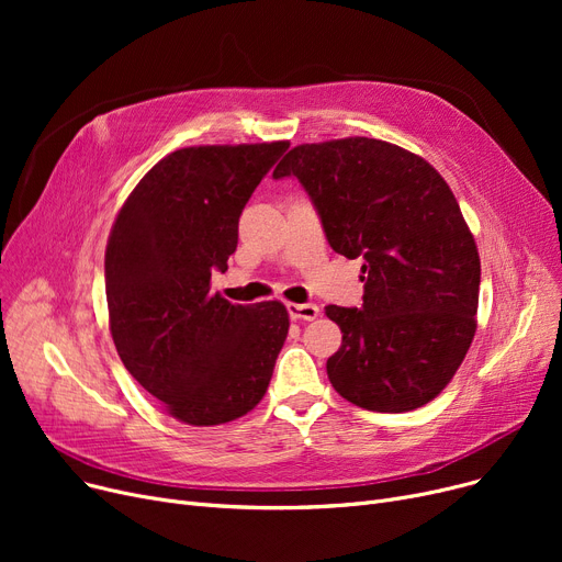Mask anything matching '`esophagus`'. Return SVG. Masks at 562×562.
<instances>
[{"instance_id":"esophagus-1","label":"esophagus","mask_w":562,"mask_h":562,"mask_svg":"<svg viewBox=\"0 0 562 562\" xmlns=\"http://www.w3.org/2000/svg\"><path fill=\"white\" fill-rule=\"evenodd\" d=\"M286 312L293 321H314L318 316V305L314 303H305V305H296V303H289Z\"/></svg>"}]
</instances>
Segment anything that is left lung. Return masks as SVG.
Wrapping results in <instances>:
<instances>
[{
    "label": "left lung",
    "instance_id": "1",
    "mask_svg": "<svg viewBox=\"0 0 562 562\" xmlns=\"http://www.w3.org/2000/svg\"><path fill=\"white\" fill-rule=\"evenodd\" d=\"M296 177L335 252L364 259L362 307L328 305L341 346L333 387L371 412H409L445 390L476 333L481 259L460 204L426 159L350 136L296 145Z\"/></svg>",
    "mask_w": 562,
    "mask_h": 562
}]
</instances>
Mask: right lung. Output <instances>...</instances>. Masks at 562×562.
<instances>
[{
  "instance_id": "obj_1",
  "label": "right lung",
  "mask_w": 562,
  "mask_h": 562,
  "mask_svg": "<svg viewBox=\"0 0 562 562\" xmlns=\"http://www.w3.org/2000/svg\"><path fill=\"white\" fill-rule=\"evenodd\" d=\"M286 140L195 145L145 172L104 255L109 328L125 369L189 426L239 419L263 398L289 333L280 301L210 291L239 241V216Z\"/></svg>"
}]
</instances>
